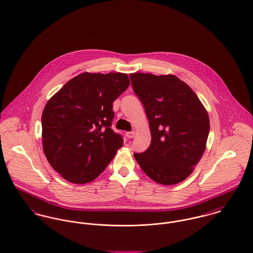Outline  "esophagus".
<instances>
[{"label": "esophagus", "mask_w": 253, "mask_h": 253, "mask_svg": "<svg viewBox=\"0 0 253 253\" xmlns=\"http://www.w3.org/2000/svg\"><path fill=\"white\" fill-rule=\"evenodd\" d=\"M135 133H136L135 131H129V132H126V137L131 139V138H133L135 136Z\"/></svg>", "instance_id": "1"}]
</instances>
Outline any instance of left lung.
I'll return each mask as SVG.
<instances>
[{
  "label": "left lung",
  "instance_id": "obj_1",
  "mask_svg": "<svg viewBox=\"0 0 253 253\" xmlns=\"http://www.w3.org/2000/svg\"><path fill=\"white\" fill-rule=\"evenodd\" d=\"M149 120L151 145L134 158L143 172L158 184L185 180L201 160L210 119L197 94L173 74H129Z\"/></svg>",
  "mask_w": 253,
  "mask_h": 253
}]
</instances>
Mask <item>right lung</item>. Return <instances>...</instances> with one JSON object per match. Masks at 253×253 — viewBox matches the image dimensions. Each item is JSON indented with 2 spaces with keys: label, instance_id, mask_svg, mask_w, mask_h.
I'll return each mask as SVG.
<instances>
[{
  "label": "right lung",
  "instance_id": "add662e5",
  "mask_svg": "<svg viewBox=\"0 0 253 253\" xmlns=\"http://www.w3.org/2000/svg\"><path fill=\"white\" fill-rule=\"evenodd\" d=\"M129 84L126 73L84 72L47 101L42 116L43 153L65 180L91 183L123 146L111 128L113 102Z\"/></svg>",
  "mask_w": 253,
  "mask_h": 253
}]
</instances>
